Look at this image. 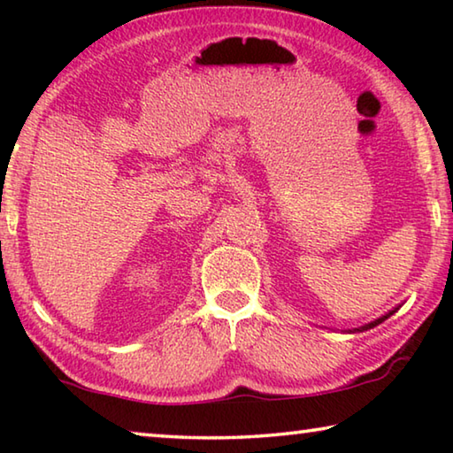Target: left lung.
<instances>
[{"label": "left lung", "instance_id": "1", "mask_svg": "<svg viewBox=\"0 0 453 453\" xmlns=\"http://www.w3.org/2000/svg\"><path fill=\"white\" fill-rule=\"evenodd\" d=\"M397 310V308H395ZM395 310H392V311H388L386 316H381V318H378V319H373V321H370V324H365V326H362V327H356V329H348V334H356V332H367V329H372V327H375V326H380L381 321H386L389 316H392V313L395 311Z\"/></svg>", "mask_w": 453, "mask_h": 453}]
</instances>
